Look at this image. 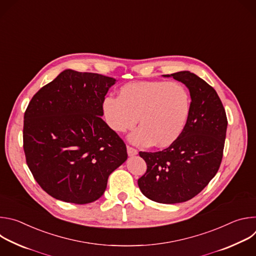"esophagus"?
Returning <instances> with one entry per match:
<instances>
[{
	"mask_svg": "<svg viewBox=\"0 0 256 256\" xmlns=\"http://www.w3.org/2000/svg\"><path fill=\"white\" fill-rule=\"evenodd\" d=\"M126 151H128V156H134V155L138 154V150H136L134 148L130 147V146H128V147H126Z\"/></svg>",
	"mask_w": 256,
	"mask_h": 256,
	"instance_id": "esophagus-1",
	"label": "esophagus"
}]
</instances>
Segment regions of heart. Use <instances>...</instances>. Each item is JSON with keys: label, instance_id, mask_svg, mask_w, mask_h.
Here are the masks:
<instances>
[{"label": "heart", "instance_id": "b5f03b06", "mask_svg": "<svg viewBox=\"0 0 256 256\" xmlns=\"http://www.w3.org/2000/svg\"><path fill=\"white\" fill-rule=\"evenodd\" d=\"M107 126L124 132L140 122L130 140L136 144L166 148L184 130L190 116L188 90L177 82L136 81L122 86L118 97L107 95L102 101Z\"/></svg>", "mask_w": 256, "mask_h": 256}]
</instances>
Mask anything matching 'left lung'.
Masks as SVG:
<instances>
[{
    "instance_id": "8db88e82",
    "label": "left lung",
    "mask_w": 256,
    "mask_h": 256,
    "mask_svg": "<svg viewBox=\"0 0 256 256\" xmlns=\"http://www.w3.org/2000/svg\"><path fill=\"white\" fill-rule=\"evenodd\" d=\"M192 98L184 130L168 148L140 152L147 171L138 179L144 196L160 204H178L198 194L220 168L225 146L227 116L216 90L188 70L174 72Z\"/></svg>"
}]
</instances>
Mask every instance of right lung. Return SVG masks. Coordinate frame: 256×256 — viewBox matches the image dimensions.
Returning <instances> with one entry per match:
<instances>
[{
	"mask_svg": "<svg viewBox=\"0 0 256 256\" xmlns=\"http://www.w3.org/2000/svg\"><path fill=\"white\" fill-rule=\"evenodd\" d=\"M116 79L66 70L30 100L23 149L34 179L50 196L89 204L126 159L122 138L101 118L102 101Z\"/></svg>",
	"mask_w": 256,
	"mask_h": 256,
	"instance_id": "right-lung-1",
	"label": "right lung"
}]
</instances>
